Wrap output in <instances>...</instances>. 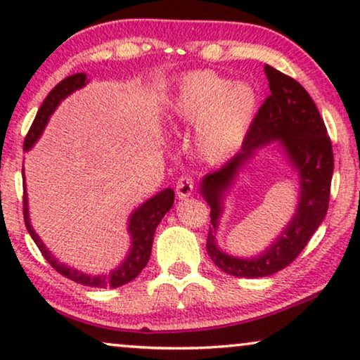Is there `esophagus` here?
<instances>
[{
    "label": "esophagus",
    "mask_w": 360,
    "mask_h": 360,
    "mask_svg": "<svg viewBox=\"0 0 360 360\" xmlns=\"http://www.w3.org/2000/svg\"><path fill=\"white\" fill-rule=\"evenodd\" d=\"M176 196H179L180 200L184 198H188V196L193 193V180L190 179V176H180V180L176 181Z\"/></svg>",
    "instance_id": "esophagus-1"
}]
</instances>
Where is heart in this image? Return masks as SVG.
Wrapping results in <instances>:
<instances>
[{"label": "heart", "mask_w": 360, "mask_h": 360, "mask_svg": "<svg viewBox=\"0 0 360 360\" xmlns=\"http://www.w3.org/2000/svg\"><path fill=\"white\" fill-rule=\"evenodd\" d=\"M257 93L213 70H193L179 78L165 100L169 124L193 126V147L201 160L219 164L243 144L257 111Z\"/></svg>", "instance_id": "b5f03b06"}]
</instances>
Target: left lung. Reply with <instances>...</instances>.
<instances>
[{"label":"left lung","instance_id":"8db88e82","mask_svg":"<svg viewBox=\"0 0 360 360\" xmlns=\"http://www.w3.org/2000/svg\"><path fill=\"white\" fill-rule=\"evenodd\" d=\"M265 75L270 96L260 106L243 149L218 172L205 175L200 181V193L211 208L206 250L214 265L234 277H267L292 264L323 223L329 205L334 159L323 117L297 80L270 65H265ZM267 145L278 150L297 174V210L269 248L252 258H238L219 248L215 231L235 180L257 152Z\"/></svg>","mask_w":360,"mask_h":360}]
</instances>
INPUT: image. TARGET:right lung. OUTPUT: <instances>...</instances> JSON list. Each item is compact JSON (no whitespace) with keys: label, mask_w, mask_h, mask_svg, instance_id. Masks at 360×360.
<instances>
[{"label":"right lung","mask_w":360,"mask_h":360,"mask_svg":"<svg viewBox=\"0 0 360 360\" xmlns=\"http://www.w3.org/2000/svg\"><path fill=\"white\" fill-rule=\"evenodd\" d=\"M88 83V78L85 73H75V75L67 77L65 80H62L53 90L49 93L46 100L39 108L36 120H34L31 129H29L26 141H24V150H31L36 142L41 139L44 129H46L49 120L53 115V111L57 110L58 105L65 100L67 96H70L72 93L80 90ZM22 179H24V221H26V228L34 239V243L37 244L39 250H41L44 257L58 274L63 277L73 280V282L86 285V287H96V288H117L121 285L129 283L131 280H134L137 275L141 274V270L146 267L149 262L152 243H154V234L155 229L162 218L167 214L172 206H174L175 193L172 188H164L159 193L152 196V198L146 200L144 203L137 206L132 211L129 219H127V233H129V250H127L126 257L122 262L117 265L116 269L110 270L108 274H85L82 270L73 269L70 265L58 262L51 250L46 248V244L42 243V239L39 238V234L34 231L31 224V216H29V200L26 193V176H24V167H22Z\"/></svg>","instance_id":"add662e5"}]
</instances>
